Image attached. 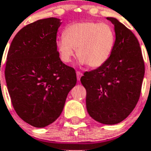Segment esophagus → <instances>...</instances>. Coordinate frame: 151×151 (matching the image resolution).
I'll return each mask as SVG.
<instances>
[{"mask_svg":"<svg viewBox=\"0 0 151 151\" xmlns=\"http://www.w3.org/2000/svg\"><path fill=\"white\" fill-rule=\"evenodd\" d=\"M76 73H77V79H78V81H80L81 76H82V73L81 72H79V71H77Z\"/></svg>","mask_w":151,"mask_h":151,"instance_id":"34e87169","label":"esophagus"}]
</instances>
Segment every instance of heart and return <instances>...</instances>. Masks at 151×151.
Here are the masks:
<instances>
[{
	"label": "heart",
	"mask_w": 151,
	"mask_h": 151,
	"mask_svg": "<svg viewBox=\"0 0 151 151\" xmlns=\"http://www.w3.org/2000/svg\"><path fill=\"white\" fill-rule=\"evenodd\" d=\"M114 42V31L110 24L93 22H80L66 27L64 37L57 41V49L64 63L72 61L77 50L81 64L98 68L110 58Z\"/></svg>",
	"instance_id": "1"
}]
</instances>
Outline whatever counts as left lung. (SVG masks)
Segmentation results:
<instances>
[{
    "mask_svg": "<svg viewBox=\"0 0 151 151\" xmlns=\"http://www.w3.org/2000/svg\"><path fill=\"white\" fill-rule=\"evenodd\" d=\"M115 42L108 61L85 72L81 84L86 90V108L100 123L114 125L127 118L137 105L145 73L142 50L134 34L116 18Z\"/></svg>",
    "mask_w": 151,
    "mask_h": 151,
    "instance_id": "left-lung-1",
    "label": "left lung"
}]
</instances>
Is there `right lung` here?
Masks as SVG:
<instances>
[{
    "instance_id": "1",
    "label": "right lung",
    "mask_w": 151,
    "mask_h": 151,
    "mask_svg": "<svg viewBox=\"0 0 151 151\" xmlns=\"http://www.w3.org/2000/svg\"><path fill=\"white\" fill-rule=\"evenodd\" d=\"M60 21L50 17L27 24L8 52L4 75L13 106L23 121L37 128L58 118L77 83L75 70L61 61L57 50Z\"/></svg>"
}]
</instances>
